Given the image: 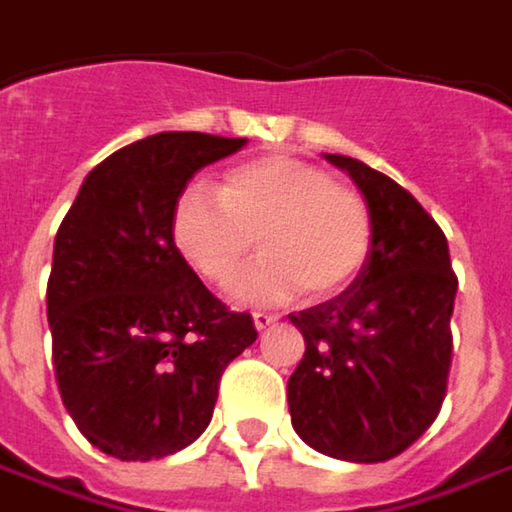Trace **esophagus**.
<instances>
[{
  "instance_id": "obj_1",
  "label": "esophagus",
  "mask_w": 512,
  "mask_h": 512,
  "mask_svg": "<svg viewBox=\"0 0 512 512\" xmlns=\"http://www.w3.org/2000/svg\"><path fill=\"white\" fill-rule=\"evenodd\" d=\"M252 321H255L257 332H266L269 326H275V323H278V315H272V312H255V315H252Z\"/></svg>"
}]
</instances>
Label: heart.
Segmentation results:
<instances>
[{
  "instance_id": "1",
  "label": "heart",
  "mask_w": 512,
  "mask_h": 512,
  "mask_svg": "<svg viewBox=\"0 0 512 512\" xmlns=\"http://www.w3.org/2000/svg\"><path fill=\"white\" fill-rule=\"evenodd\" d=\"M234 280L237 303H280L306 289L332 298L346 289L372 246L367 200L295 157H260L232 168L214 194L203 183L180 191L171 209V243L209 283Z\"/></svg>"
}]
</instances>
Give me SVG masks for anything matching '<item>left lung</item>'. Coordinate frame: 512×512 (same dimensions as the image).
Returning <instances> with one entry per match:
<instances>
[{"label": "left lung", "mask_w": 512, "mask_h": 512, "mask_svg": "<svg viewBox=\"0 0 512 512\" xmlns=\"http://www.w3.org/2000/svg\"><path fill=\"white\" fill-rule=\"evenodd\" d=\"M372 217V246L338 298L289 315L306 352L289 378L295 433L323 456L375 464L427 433L447 392L458 280L447 237L410 191L344 154Z\"/></svg>", "instance_id": "8db88e82"}]
</instances>
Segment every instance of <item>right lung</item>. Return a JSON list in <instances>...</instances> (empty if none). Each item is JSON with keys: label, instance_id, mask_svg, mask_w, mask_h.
Wrapping results in <instances>:
<instances>
[{"label": "right lung", "instance_id": "1", "mask_svg": "<svg viewBox=\"0 0 512 512\" xmlns=\"http://www.w3.org/2000/svg\"><path fill=\"white\" fill-rule=\"evenodd\" d=\"M246 140L163 131L105 157L54 240L48 326L79 433L120 461L166 458L209 427L217 384L257 329L171 243V209L200 168Z\"/></svg>", "mask_w": 512, "mask_h": 512}]
</instances>
